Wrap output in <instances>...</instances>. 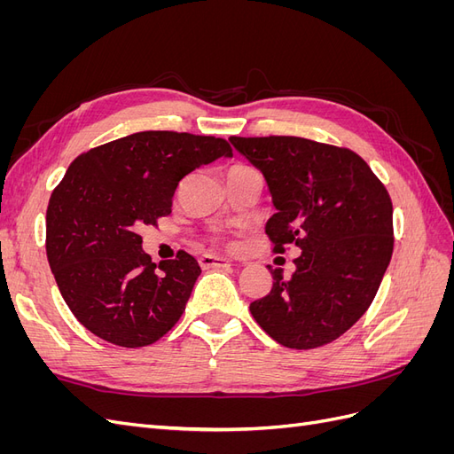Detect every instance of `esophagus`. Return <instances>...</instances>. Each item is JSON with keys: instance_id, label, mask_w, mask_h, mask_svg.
I'll return each mask as SVG.
<instances>
[{"instance_id": "esophagus-1", "label": "esophagus", "mask_w": 454, "mask_h": 454, "mask_svg": "<svg viewBox=\"0 0 454 454\" xmlns=\"http://www.w3.org/2000/svg\"><path fill=\"white\" fill-rule=\"evenodd\" d=\"M199 263L202 269H225L231 267V261L225 257L219 255H212V254H204L199 257Z\"/></svg>"}]
</instances>
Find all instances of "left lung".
<instances>
[{"label":"left lung","mask_w":454,"mask_h":454,"mask_svg":"<svg viewBox=\"0 0 454 454\" xmlns=\"http://www.w3.org/2000/svg\"><path fill=\"white\" fill-rule=\"evenodd\" d=\"M231 144L263 172L274 214L265 227L274 254L297 246L295 272L270 269L272 290L250 305L254 320L282 347L327 345L373 303L394 250L387 187L354 151L297 136Z\"/></svg>","instance_id":"obj_1"}]
</instances>
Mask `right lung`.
I'll return each instance as SVG.
<instances>
[{"label":"right lung","mask_w":454,"mask_h":454,"mask_svg":"<svg viewBox=\"0 0 454 454\" xmlns=\"http://www.w3.org/2000/svg\"><path fill=\"white\" fill-rule=\"evenodd\" d=\"M223 138L145 130L81 153L47 208V259L75 318L112 345L138 348L167 335L200 267L180 250L155 265L138 231L172 212L187 174L231 157Z\"/></svg>","instance_id":"1"}]
</instances>
